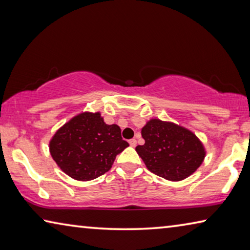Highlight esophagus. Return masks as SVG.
Here are the masks:
<instances>
[{"instance_id":"1","label":"esophagus","mask_w":250,"mask_h":250,"mask_svg":"<svg viewBox=\"0 0 250 250\" xmlns=\"http://www.w3.org/2000/svg\"><path fill=\"white\" fill-rule=\"evenodd\" d=\"M129 143H130L131 146H137V140H135V139H130Z\"/></svg>"}]
</instances>
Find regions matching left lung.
Wrapping results in <instances>:
<instances>
[{
    "label": "left lung",
    "mask_w": 250,
    "mask_h": 250,
    "mask_svg": "<svg viewBox=\"0 0 250 250\" xmlns=\"http://www.w3.org/2000/svg\"><path fill=\"white\" fill-rule=\"evenodd\" d=\"M143 146L135 151L149 170L164 179L181 181L193 174L205 156L197 137L188 129L171 122L152 119L143 126Z\"/></svg>",
    "instance_id": "1"
}]
</instances>
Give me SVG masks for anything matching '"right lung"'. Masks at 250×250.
Masks as SVG:
<instances>
[{"label":"right lung","instance_id":"obj_1","mask_svg":"<svg viewBox=\"0 0 250 250\" xmlns=\"http://www.w3.org/2000/svg\"><path fill=\"white\" fill-rule=\"evenodd\" d=\"M129 143L117 125H105L99 112H83L59 129L49 143L55 162L67 175L90 181L108 172Z\"/></svg>","mask_w":250,"mask_h":250}]
</instances>
